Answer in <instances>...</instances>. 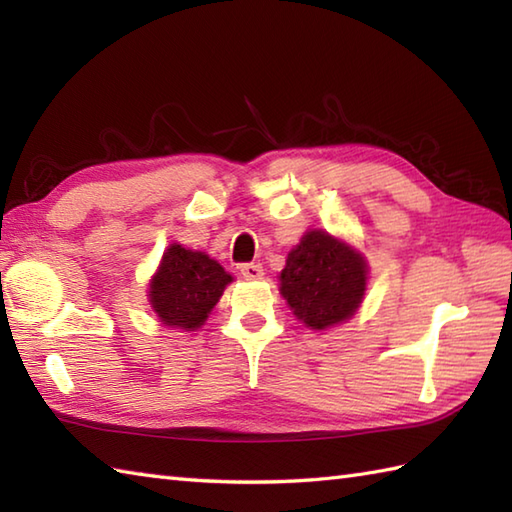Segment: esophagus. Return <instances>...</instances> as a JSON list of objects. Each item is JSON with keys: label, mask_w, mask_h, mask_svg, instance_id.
I'll list each match as a JSON object with an SVG mask.
<instances>
[{"label": "esophagus", "mask_w": 512, "mask_h": 512, "mask_svg": "<svg viewBox=\"0 0 512 512\" xmlns=\"http://www.w3.org/2000/svg\"><path fill=\"white\" fill-rule=\"evenodd\" d=\"M239 270H242L244 279H259V277L264 275V268H262V264H255V262L242 264V266H239Z\"/></svg>", "instance_id": "34e87169"}]
</instances>
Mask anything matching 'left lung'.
I'll return each mask as SVG.
<instances>
[{
	"mask_svg": "<svg viewBox=\"0 0 512 512\" xmlns=\"http://www.w3.org/2000/svg\"><path fill=\"white\" fill-rule=\"evenodd\" d=\"M365 284L363 257L325 231L303 235L281 270V295L312 330L350 319L361 306Z\"/></svg>",
	"mask_w": 512,
	"mask_h": 512,
	"instance_id": "8db88e82",
	"label": "left lung"
}]
</instances>
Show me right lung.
I'll use <instances>...</instances> for the list:
<instances>
[{
	"label": "right lung",
	"mask_w": 512,
	"mask_h": 512,
	"mask_svg": "<svg viewBox=\"0 0 512 512\" xmlns=\"http://www.w3.org/2000/svg\"><path fill=\"white\" fill-rule=\"evenodd\" d=\"M228 281L231 275L209 255L171 244L151 279V308L165 325L195 330L220 301Z\"/></svg>",
	"instance_id": "obj_1"
}]
</instances>
